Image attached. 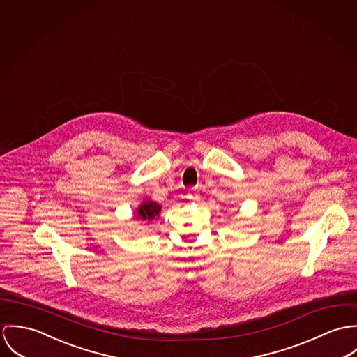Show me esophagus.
I'll return each instance as SVG.
<instances>
[{"instance_id":"34e87169","label":"esophagus","mask_w":357,"mask_h":357,"mask_svg":"<svg viewBox=\"0 0 357 357\" xmlns=\"http://www.w3.org/2000/svg\"><path fill=\"white\" fill-rule=\"evenodd\" d=\"M188 197L190 198V199H193V201H197L198 198H199V195H198V192L196 189H193V190L189 192Z\"/></svg>"}]
</instances>
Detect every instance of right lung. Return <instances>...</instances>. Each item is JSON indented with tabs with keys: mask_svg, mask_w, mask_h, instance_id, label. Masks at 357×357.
Returning a JSON list of instances; mask_svg holds the SVG:
<instances>
[{
	"mask_svg": "<svg viewBox=\"0 0 357 357\" xmlns=\"http://www.w3.org/2000/svg\"><path fill=\"white\" fill-rule=\"evenodd\" d=\"M160 211H161V205L156 201L145 199L135 211L137 213L135 218L138 220H153L156 216H159Z\"/></svg>",
	"mask_w": 357,
	"mask_h": 357,
	"instance_id": "obj_1",
	"label": "right lung"
}]
</instances>
